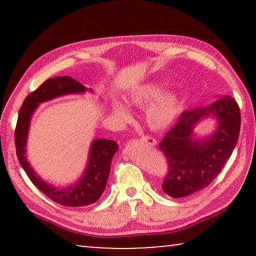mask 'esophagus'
Segmentation results:
<instances>
[{
    "instance_id": "1",
    "label": "esophagus",
    "mask_w": 256,
    "mask_h": 256,
    "mask_svg": "<svg viewBox=\"0 0 256 256\" xmlns=\"http://www.w3.org/2000/svg\"><path fill=\"white\" fill-rule=\"evenodd\" d=\"M141 141L144 142V144H150V146H156V144H157L154 138L150 136H142Z\"/></svg>"
}]
</instances>
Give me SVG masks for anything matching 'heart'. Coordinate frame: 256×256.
<instances>
[{
	"instance_id": "heart-1",
	"label": "heart",
	"mask_w": 256,
	"mask_h": 256,
	"mask_svg": "<svg viewBox=\"0 0 256 256\" xmlns=\"http://www.w3.org/2000/svg\"><path fill=\"white\" fill-rule=\"evenodd\" d=\"M166 84L164 81H152L133 89L128 96V102L131 106L144 107L155 100L146 108V120L151 128H164L174 122L180 110V98L176 92H166ZM112 115L120 123H128L132 120L128 107L118 100L112 102Z\"/></svg>"
}]
</instances>
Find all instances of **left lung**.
Wrapping results in <instances>:
<instances>
[{
    "label": "left lung",
    "mask_w": 256,
    "mask_h": 256,
    "mask_svg": "<svg viewBox=\"0 0 256 256\" xmlns=\"http://www.w3.org/2000/svg\"><path fill=\"white\" fill-rule=\"evenodd\" d=\"M210 114H214L220 123L216 132L196 140L194 126ZM240 130V110L230 96L182 112L159 144L168 164L162 186L164 193L172 198H183L210 185L230 158Z\"/></svg>",
    "instance_id": "1"
}]
</instances>
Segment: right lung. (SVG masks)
Wrapping results in <instances>:
<instances>
[{"label":"right lung","mask_w":256,"mask_h":256,"mask_svg":"<svg viewBox=\"0 0 256 256\" xmlns=\"http://www.w3.org/2000/svg\"><path fill=\"white\" fill-rule=\"evenodd\" d=\"M86 90L84 84L71 76H56L46 80L44 84L29 94L24 100L18 115L14 132L16 157L29 180L36 188L50 200L66 206H84L99 200L105 190L110 172L112 159L118 149L115 141L106 138H96L90 146L88 166L84 176L76 184L60 190L47 184L30 167L26 158V144L29 131V124L34 110L40 102L68 94H82Z\"/></svg>","instance_id":"add662e5"}]
</instances>
